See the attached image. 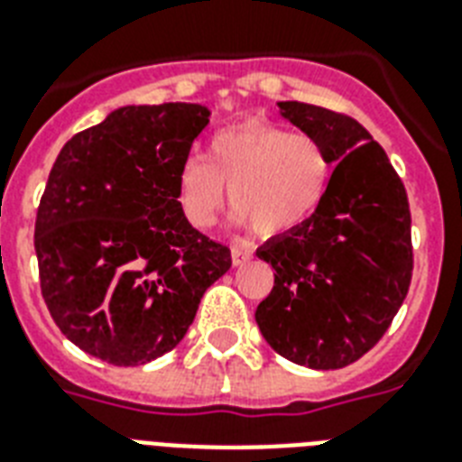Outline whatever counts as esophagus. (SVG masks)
Wrapping results in <instances>:
<instances>
[{"mask_svg": "<svg viewBox=\"0 0 462 462\" xmlns=\"http://www.w3.org/2000/svg\"><path fill=\"white\" fill-rule=\"evenodd\" d=\"M252 259H254V252L249 249V246L232 245V263H235V266H245V263H249Z\"/></svg>", "mask_w": 462, "mask_h": 462, "instance_id": "1", "label": "esophagus"}]
</instances>
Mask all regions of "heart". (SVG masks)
<instances>
[{
    "label": "heart",
    "instance_id": "heart-1",
    "mask_svg": "<svg viewBox=\"0 0 462 462\" xmlns=\"http://www.w3.org/2000/svg\"><path fill=\"white\" fill-rule=\"evenodd\" d=\"M330 172L333 162L321 139L249 119L217 129L206 160H181L177 206L191 227L206 230L216 223L227 187L235 223L252 225L261 237H281L314 216Z\"/></svg>",
    "mask_w": 462,
    "mask_h": 462
}]
</instances>
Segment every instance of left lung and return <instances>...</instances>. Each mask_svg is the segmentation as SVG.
Instances as JSON below:
<instances>
[{
	"label": "left lung",
	"mask_w": 462,
	"mask_h": 462,
	"mask_svg": "<svg viewBox=\"0 0 462 462\" xmlns=\"http://www.w3.org/2000/svg\"><path fill=\"white\" fill-rule=\"evenodd\" d=\"M278 107L323 141L336 170L314 216L256 252L275 271L256 323L290 362L340 369L379 343L408 295V194L386 151L359 122L297 100Z\"/></svg>",
	"instance_id": "1"
}]
</instances>
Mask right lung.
<instances>
[{
	"label": "right lung",
	"instance_id": "right-lung-1",
	"mask_svg": "<svg viewBox=\"0 0 462 462\" xmlns=\"http://www.w3.org/2000/svg\"><path fill=\"white\" fill-rule=\"evenodd\" d=\"M196 103L126 105L64 143L35 217L40 290L60 330L115 366L177 347L230 249L177 206V172L206 129Z\"/></svg>",
	"mask_w": 462,
	"mask_h": 462
}]
</instances>
